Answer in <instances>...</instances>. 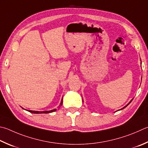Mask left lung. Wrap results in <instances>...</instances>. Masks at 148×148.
I'll return each instance as SVG.
<instances>
[{"mask_svg":"<svg viewBox=\"0 0 148 148\" xmlns=\"http://www.w3.org/2000/svg\"><path fill=\"white\" fill-rule=\"evenodd\" d=\"M132 100H131V101H130V102H129V103H127V105H126V106H125V107H123V108H122V109H120V110H122V109H124V108H125V107H127V106H128V105H129V104H130V103H131V101H132ZM120 110H119V111H120Z\"/></svg>","mask_w":148,"mask_h":148,"instance_id":"left-lung-1","label":"left lung"}]
</instances>
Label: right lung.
Returning a JSON list of instances; mask_svg holds the SVG:
<instances>
[{"label":"right lung","instance_id":"add662e5","mask_svg":"<svg viewBox=\"0 0 148 148\" xmlns=\"http://www.w3.org/2000/svg\"><path fill=\"white\" fill-rule=\"evenodd\" d=\"M62 104H63V98L61 99V103H60V106H62ZM56 110H57V109H54L50 110V111H30V110H28V111L32 112V113H34V114H41V113H50V112H52L56 111Z\"/></svg>","mask_w":148,"mask_h":148}]
</instances>
